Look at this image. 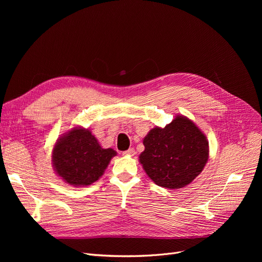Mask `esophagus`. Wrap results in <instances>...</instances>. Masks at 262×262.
Returning <instances> with one entry per match:
<instances>
[{
    "label": "esophagus",
    "instance_id": "obj_1",
    "mask_svg": "<svg viewBox=\"0 0 262 262\" xmlns=\"http://www.w3.org/2000/svg\"><path fill=\"white\" fill-rule=\"evenodd\" d=\"M136 154V150H135V148H128L127 150H125V152H123V155H125V156H134Z\"/></svg>",
    "mask_w": 262,
    "mask_h": 262
}]
</instances>
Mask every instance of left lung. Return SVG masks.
I'll return each instance as SVG.
<instances>
[{"mask_svg": "<svg viewBox=\"0 0 262 262\" xmlns=\"http://www.w3.org/2000/svg\"><path fill=\"white\" fill-rule=\"evenodd\" d=\"M139 162L156 185L180 189L195 180L209 157L207 137L189 118L177 115L162 127L155 126L143 139Z\"/></svg>", "mask_w": 262, "mask_h": 262, "instance_id": "left-lung-1", "label": "left lung"}]
</instances>
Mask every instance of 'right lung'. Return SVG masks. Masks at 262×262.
<instances>
[{
	"instance_id": "add662e5",
	"label": "right lung",
	"mask_w": 262,
	"mask_h": 262,
	"mask_svg": "<svg viewBox=\"0 0 262 262\" xmlns=\"http://www.w3.org/2000/svg\"><path fill=\"white\" fill-rule=\"evenodd\" d=\"M117 152L103 148L91 130L75 126L62 134L52 150V166L61 180L73 187L99 181Z\"/></svg>"
}]
</instances>
